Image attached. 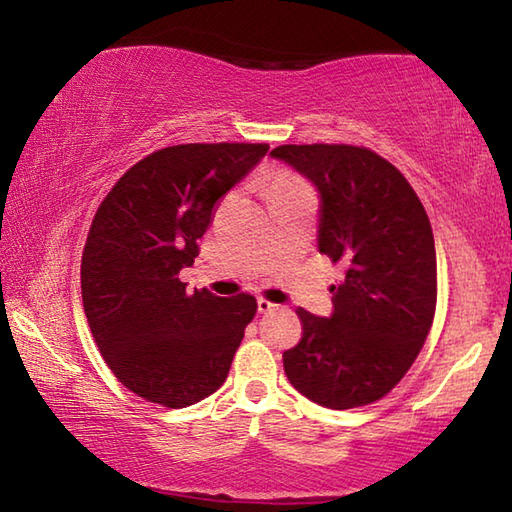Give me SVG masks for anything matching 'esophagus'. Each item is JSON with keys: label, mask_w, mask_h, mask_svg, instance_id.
<instances>
[{"label": "esophagus", "mask_w": 512, "mask_h": 512, "mask_svg": "<svg viewBox=\"0 0 512 512\" xmlns=\"http://www.w3.org/2000/svg\"><path fill=\"white\" fill-rule=\"evenodd\" d=\"M277 305H273L271 300H266V298H259L257 300V311L259 314H268V311H273Z\"/></svg>", "instance_id": "obj_1"}]
</instances>
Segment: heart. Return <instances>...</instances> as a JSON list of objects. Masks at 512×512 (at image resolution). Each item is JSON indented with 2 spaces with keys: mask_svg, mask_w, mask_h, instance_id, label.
I'll list each match as a JSON object with an SVG mask.
<instances>
[{
  "mask_svg": "<svg viewBox=\"0 0 512 512\" xmlns=\"http://www.w3.org/2000/svg\"><path fill=\"white\" fill-rule=\"evenodd\" d=\"M282 187H302L296 178H291V176H287V173H280V176L275 178V183H273V189H282Z\"/></svg>",
  "mask_w": 512,
  "mask_h": 512,
  "instance_id": "obj_1",
  "label": "heart"
}]
</instances>
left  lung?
Listing matches in <instances>:
<instances>
[{"label": "left lung", "instance_id": "obj_1", "mask_svg": "<svg viewBox=\"0 0 512 512\" xmlns=\"http://www.w3.org/2000/svg\"><path fill=\"white\" fill-rule=\"evenodd\" d=\"M320 194L318 250L345 266L334 311L298 309L302 339L282 354L291 386L327 409L391 393L418 357L436 314V246L429 216L400 171L366 146L284 144Z\"/></svg>", "mask_w": 512, "mask_h": 512}]
</instances>
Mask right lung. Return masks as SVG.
I'll return each mask as SVG.
<instances>
[{"mask_svg": "<svg viewBox=\"0 0 512 512\" xmlns=\"http://www.w3.org/2000/svg\"><path fill=\"white\" fill-rule=\"evenodd\" d=\"M268 144H178L133 164L103 198L81 259L94 341L128 391L185 409L219 391L253 320L248 293H187L212 212Z\"/></svg>", "mask_w": 512, "mask_h": 512, "instance_id": "right-lung-1", "label": "right lung"}]
</instances>
